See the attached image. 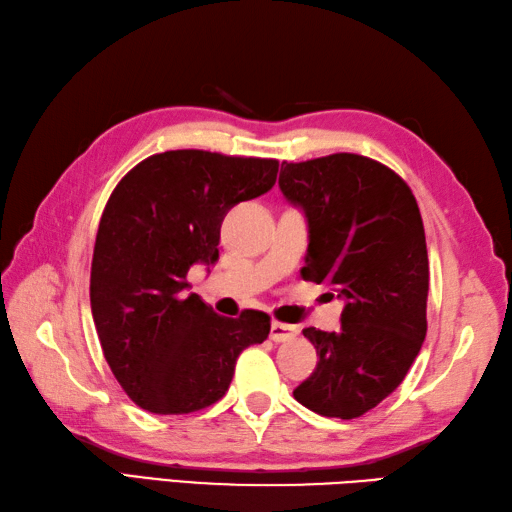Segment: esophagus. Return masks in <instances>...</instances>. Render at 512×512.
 <instances>
[{"mask_svg":"<svg viewBox=\"0 0 512 512\" xmlns=\"http://www.w3.org/2000/svg\"><path fill=\"white\" fill-rule=\"evenodd\" d=\"M296 334H299V329H296L294 325H285V323H272L270 325V340H275V342H288Z\"/></svg>","mask_w":512,"mask_h":512,"instance_id":"1","label":"esophagus"}]
</instances>
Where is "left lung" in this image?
I'll return each mask as SVG.
<instances>
[{
  "mask_svg": "<svg viewBox=\"0 0 512 512\" xmlns=\"http://www.w3.org/2000/svg\"><path fill=\"white\" fill-rule=\"evenodd\" d=\"M279 187L310 229L303 279L344 301L338 331L303 329L318 364L294 399L358 419L403 382L425 340L430 266L417 198L399 174L351 152L283 161Z\"/></svg>",
  "mask_w": 512,
  "mask_h": 512,
  "instance_id": "obj_1",
  "label": "left lung"
}]
</instances>
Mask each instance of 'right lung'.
<instances>
[{"mask_svg": "<svg viewBox=\"0 0 512 512\" xmlns=\"http://www.w3.org/2000/svg\"><path fill=\"white\" fill-rule=\"evenodd\" d=\"M277 172V159L170 150L113 189L95 235L91 314L106 362L139 408L211 406L229 390L240 353L268 338V314L220 316L185 294V279L194 264H216L227 211L266 194Z\"/></svg>", "mask_w": 512, "mask_h": 512, "instance_id": "obj_1", "label": "right lung"}]
</instances>
